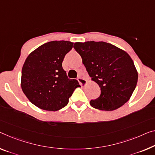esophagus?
<instances>
[{
	"instance_id": "34e87169",
	"label": "esophagus",
	"mask_w": 155,
	"mask_h": 155,
	"mask_svg": "<svg viewBox=\"0 0 155 155\" xmlns=\"http://www.w3.org/2000/svg\"><path fill=\"white\" fill-rule=\"evenodd\" d=\"M78 82H79L81 86L86 85V84H87V80L84 79V78H78Z\"/></svg>"
}]
</instances>
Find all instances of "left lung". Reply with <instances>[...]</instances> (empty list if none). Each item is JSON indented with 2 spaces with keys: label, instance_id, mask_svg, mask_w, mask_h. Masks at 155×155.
<instances>
[{
  "label": "left lung",
  "instance_id": "left-lung-1",
  "mask_svg": "<svg viewBox=\"0 0 155 155\" xmlns=\"http://www.w3.org/2000/svg\"><path fill=\"white\" fill-rule=\"evenodd\" d=\"M91 80L101 88V96L90 104L102 111H113L129 101L138 81L134 61L125 51L104 41L76 42Z\"/></svg>",
  "mask_w": 155,
  "mask_h": 155
}]
</instances>
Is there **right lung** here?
Instances as JSON below:
<instances>
[{
    "instance_id": "right-lung-1",
    "label": "right lung",
    "mask_w": 155,
    "mask_h": 155,
    "mask_svg": "<svg viewBox=\"0 0 155 155\" xmlns=\"http://www.w3.org/2000/svg\"><path fill=\"white\" fill-rule=\"evenodd\" d=\"M68 41L46 43L26 58L21 72V89L33 104L44 110L58 111L65 107L80 85L69 79L62 68L64 57L73 48Z\"/></svg>"
}]
</instances>
